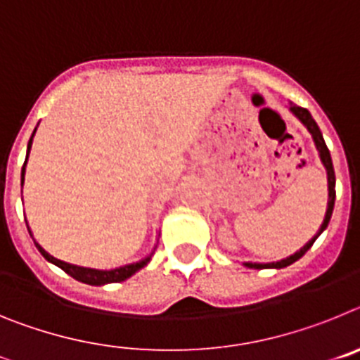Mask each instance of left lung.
Instances as JSON below:
<instances>
[{
  "mask_svg": "<svg viewBox=\"0 0 360 360\" xmlns=\"http://www.w3.org/2000/svg\"><path fill=\"white\" fill-rule=\"evenodd\" d=\"M290 111L294 113L295 117H297L301 122L307 126V129L310 131L311 139H314V142H316V148L317 151H319V158L321 162H323V165L326 167V176H328V207H326V214H324V219L323 224H321V229L319 232H317L316 236L311 238L310 241H308L307 245H304L303 249H299L297 252L292 254V256L285 257V259H281V262H272V263H243L245 266H249V269H283V266H288L292 265L294 262H297L299 257H303L304 252H307L308 249H310L311 245H314V241L319 238L321 232L324 231V229L328 227L330 224V218H332V212H333V203H335V173H333V164H332V157H330V151L328 148H326V144H324V139H323V133H321L319 126L316 124V120L311 119L310 111L304 110V108L301 106H295V104H290Z\"/></svg>",
  "mask_w": 360,
  "mask_h": 360,
  "instance_id": "left-lung-1",
  "label": "left lung"
}]
</instances>
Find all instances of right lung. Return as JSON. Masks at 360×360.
<instances>
[{"label": "right lung", "instance_id": "obj_1", "mask_svg": "<svg viewBox=\"0 0 360 360\" xmlns=\"http://www.w3.org/2000/svg\"><path fill=\"white\" fill-rule=\"evenodd\" d=\"M34 133H32V136H34ZM30 148H32V139L28 141L27 158H28V153H30ZM25 165H27V160H25ZM25 165H23V169H21V186H23V180H25ZM28 232H30V227H28ZM30 236H32V232H30ZM32 240H34V236H32ZM34 243H36L37 250L43 254V257L46 259V262L53 263V265H57L59 269H63L66 274L72 276L73 279H77V281H81V283H86V285H95V287L108 285V283H120V281H124V279L131 278L135 272H139L141 269H144V266L149 263V259H151V256H148V257H144V259H141V262L129 263V265H124V266H119V269H111V270L88 269V266L72 265V263H66V262H63V259H57V257H53L52 254L46 252V250H44L36 240H34Z\"/></svg>", "mask_w": 360, "mask_h": 360}]
</instances>
